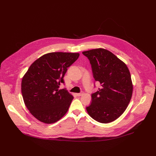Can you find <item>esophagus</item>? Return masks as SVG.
I'll list each match as a JSON object with an SVG mask.
<instances>
[{
	"instance_id": "obj_1",
	"label": "esophagus",
	"mask_w": 156,
	"mask_h": 156,
	"mask_svg": "<svg viewBox=\"0 0 156 156\" xmlns=\"http://www.w3.org/2000/svg\"><path fill=\"white\" fill-rule=\"evenodd\" d=\"M83 94V93H82V92H81V93H77L76 95L78 96V97H80V96H81Z\"/></svg>"
}]
</instances>
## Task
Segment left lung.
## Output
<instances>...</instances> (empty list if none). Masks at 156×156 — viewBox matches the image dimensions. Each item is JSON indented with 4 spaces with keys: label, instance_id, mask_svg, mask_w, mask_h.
<instances>
[{
    "label": "left lung",
    "instance_id": "8db88e82",
    "mask_svg": "<svg viewBox=\"0 0 156 156\" xmlns=\"http://www.w3.org/2000/svg\"><path fill=\"white\" fill-rule=\"evenodd\" d=\"M82 54L91 64L95 81L101 85L92 94L91 104L86 109L95 121L108 123L125 112L131 100L133 85L130 73L123 62L105 49H92Z\"/></svg>",
    "mask_w": 156,
    "mask_h": 156
}]
</instances>
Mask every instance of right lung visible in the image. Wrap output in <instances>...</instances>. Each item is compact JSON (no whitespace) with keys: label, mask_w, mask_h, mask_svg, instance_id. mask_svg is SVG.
<instances>
[{"label":"right lung","mask_w":156,"mask_h":156,"mask_svg":"<svg viewBox=\"0 0 156 156\" xmlns=\"http://www.w3.org/2000/svg\"><path fill=\"white\" fill-rule=\"evenodd\" d=\"M78 53L51 52L37 59L21 82V93L27 109L39 121L51 124L67 112L73 97L66 88L59 90L68 68Z\"/></svg>","instance_id":"1"}]
</instances>
